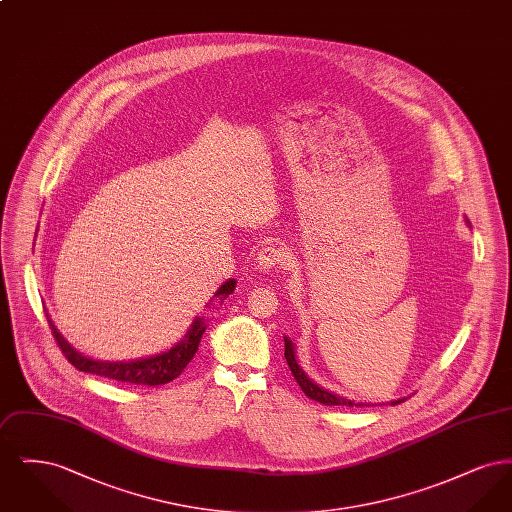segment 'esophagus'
I'll return each instance as SVG.
<instances>
[{"instance_id":"34e87169","label":"esophagus","mask_w":512,"mask_h":512,"mask_svg":"<svg viewBox=\"0 0 512 512\" xmlns=\"http://www.w3.org/2000/svg\"><path fill=\"white\" fill-rule=\"evenodd\" d=\"M286 251L282 249V247H278V245H267V247H263L261 251H259V255H257V265L261 270H265V272H272V270H278V268L282 267L284 263H286Z\"/></svg>"}]
</instances>
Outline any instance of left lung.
I'll use <instances>...</instances> for the list:
<instances>
[{"mask_svg": "<svg viewBox=\"0 0 512 512\" xmlns=\"http://www.w3.org/2000/svg\"><path fill=\"white\" fill-rule=\"evenodd\" d=\"M284 343H286L284 357H286L288 366H290V370H292L293 378H295V382L299 384V388L303 390V393H305L309 399H313V401H317V403H322V405H328V407H365L363 403H355V401H351V399H345V397L334 395V393H330V391L322 390L313 380H309L307 374L299 368L297 361H295L292 341L288 340V338H284ZM401 401H405V399L391 401V405H397V403H401Z\"/></svg>", "mask_w": 512, "mask_h": 512, "instance_id": "1", "label": "left lung"}]
</instances>
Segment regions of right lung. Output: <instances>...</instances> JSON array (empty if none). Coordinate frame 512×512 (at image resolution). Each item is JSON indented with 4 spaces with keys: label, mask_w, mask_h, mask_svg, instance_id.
Instances as JSON below:
<instances>
[{
    "label": "right lung",
    "mask_w": 512,
    "mask_h": 512,
    "mask_svg": "<svg viewBox=\"0 0 512 512\" xmlns=\"http://www.w3.org/2000/svg\"><path fill=\"white\" fill-rule=\"evenodd\" d=\"M234 288H236V280H228L220 286L219 292L215 293V297H220V301H222L224 297H228L230 293L234 292ZM48 322L51 334L57 341L61 353L80 372L96 374L101 378L117 380V382L132 384V386H149V388L169 384L171 380L182 374V370L194 359L197 345H199L201 336L207 328L205 318H195L188 334L169 351H165L161 355H155V357H149V359H138V361H128V363H107V361H94V359H88V357L80 355L57 332L53 322L51 320H48Z\"/></svg>",
    "instance_id": "1"
}]
</instances>
